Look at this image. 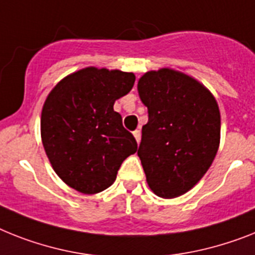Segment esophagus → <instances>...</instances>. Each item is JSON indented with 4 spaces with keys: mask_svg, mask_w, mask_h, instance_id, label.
<instances>
[{
    "mask_svg": "<svg viewBox=\"0 0 255 255\" xmlns=\"http://www.w3.org/2000/svg\"><path fill=\"white\" fill-rule=\"evenodd\" d=\"M132 134H134V136H135L136 142L139 143V140H140V130L139 129L134 130V131H132Z\"/></svg>",
    "mask_w": 255,
    "mask_h": 255,
    "instance_id": "1",
    "label": "esophagus"
}]
</instances>
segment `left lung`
<instances>
[{
  "label": "left lung",
  "mask_w": 255,
  "mask_h": 255,
  "mask_svg": "<svg viewBox=\"0 0 255 255\" xmlns=\"http://www.w3.org/2000/svg\"><path fill=\"white\" fill-rule=\"evenodd\" d=\"M148 111L138 156L151 190L174 198L211 167L220 140V112L207 88L188 75L161 69L138 82Z\"/></svg>",
  "instance_id": "obj_1"
}]
</instances>
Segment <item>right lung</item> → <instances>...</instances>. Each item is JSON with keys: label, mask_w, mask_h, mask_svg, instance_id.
Segmentation results:
<instances>
[{"label": "right lung", "mask_w": 255, "mask_h": 255, "mask_svg": "<svg viewBox=\"0 0 255 255\" xmlns=\"http://www.w3.org/2000/svg\"><path fill=\"white\" fill-rule=\"evenodd\" d=\"M134 82L132 73L87 67L48 95L41 113L44 150L56 173L75 190L95 194L109 188L123 161L138 148L113 109Z\"/></svg>", "instance_id": "add662e5"}]
</instances>
